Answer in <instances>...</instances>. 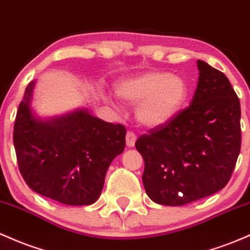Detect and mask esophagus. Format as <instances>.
Instances as JSON below:
<instances>
[{"instance_id": "esophagus-1", "label": "esophagus", "mask_w": 250, "mask_h": 250, "mask_svg": "<svg viewBox=\"0 0 250 250\" xmlns=\"http://www.w3.org/2000/svg\"><path fill=\"white\" fill-rule=\"evenodd\" d=\"M136 140L137 136L133 132L128 131V132L126 133V145H127L128 147H133L134 144H136Z\"/></svg>"}]
</instances>
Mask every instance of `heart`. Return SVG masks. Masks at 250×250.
<instances>
[{"label": "heart", "instance_id": "b5f03b06", "mask_svg": "<svg viewBox=\"0 0 250 250\" xmlns=\"http://www.w3.org/2000/svg\"><path fill=\"white\" fill-rule=\"evenodd\" d=\"M117 95L125 103L137 106L136 118L147 128L164 126L182 110L189 89L178 75L146 72L120 81Z\"/></svg>", "mask_w": 250, "mask_h": 250}]
</instances>
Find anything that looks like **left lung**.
I'll use <instances>...</instances> for the list:
<instances>
[{
  "label": "left lung",
  "instance_id": "1",
  "mask_svg": "<svg viewBox=\"0 0 250 250\" xmlns=\"http://www.w3.org/2000/svg\"><path fill=\"white\" fill-rule=\"evenodd\" d=\"M197 67L189 107L136 142L145 191L162 206H184L220 191L240 155V100L222 72L202 60Z\"/></svg>",
  "mask_w": 250,
  "mask_h": 250
}]
</instances>
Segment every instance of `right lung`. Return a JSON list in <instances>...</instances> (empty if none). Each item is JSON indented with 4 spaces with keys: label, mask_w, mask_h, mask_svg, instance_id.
I'll list each match as a JSON object with an SVG mask.
<instances>
[{
    "label": "right lung",
    "mask_w": 250,
    "mask_h": 250,
    "mask_svg": "<svg viewBox=\"0 0 250 250\" xmlns=\"http://www.w3.org/2000/svg\"><path fill=\"white\" fill-rule=\"evenodd\" d=\"M35 80L28 83L14 125L19 169L33 191L66 206L99 198L105 176L125 148L126 128L77 108L40 118L32 108Z\"/></svg>",
    "instance_id": "add662e5"
}]
</instances>
